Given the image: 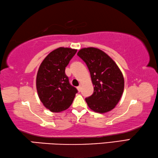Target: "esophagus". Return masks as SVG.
Returning a JSON list of instances; mask_svg holds the SVG:
<instances>
[{
  "mask_svg": "<svg viewBox=\"0 0 158 158\" xmlns=\"http://www.w3.org/2000/svg\"><path fill=\"white\" fill-rule=\"evenodd\" d=\"M77 90H78V91H79V92L81 91V86H79L78 87H77Z\"/></svg>",
  "mask_w": 158,
  "mask_h": 158,
  "instance_id": "34e87169",
  "label": "esophagus"
}]
</instances>
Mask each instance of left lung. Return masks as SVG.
<instances>
[{
	"label": "left lung",
	"instance_id": "obj_1",
	"mask_svg": "<svg viewBox=\"0 0 158 158\" xmlns=\"http://www.w3.org/2000/svg\"><path fill=\"white\" fill-rule=\"evenodd\" d=\"M77 56L86 64L94 86V94L85 99L89 108L99 113L112 110L124 91L121 70L108 55L96 48H84Z\"/></svg>",
	"mask_w": 158,
	"mask_h": 158
}]
</instances>
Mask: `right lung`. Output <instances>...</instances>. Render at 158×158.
Returning a JSON list of instances; mask_svg holds the SVG:
<instances>
[{"mask_svg": "<svg viewBox=\"0 0 158 158\" xmlns=\"http://www.w3.org/2000/svg\"><path fill=\"white\" fill-rule=\"evenodd\" d=\"M76 52V49L58 48L45 57L39 68L37 93L44 106L52 112L69 108L77 93L65 74V67Z\"/></svg>", "mask_w": 158, "mask_h": 158, "instance_id": "add662e5", "label": "right lung"}]
</instances>
